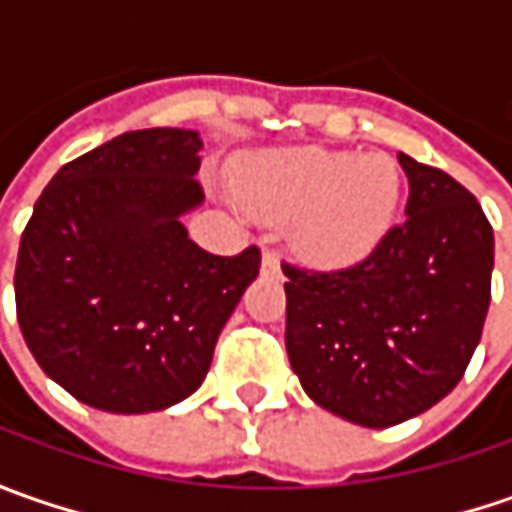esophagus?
I'll list each match as a JSON object with an SVG mask.
<instances>
[{
	"mask_svg": "<svg viewBox=\"0 0 512 512\" xmlns=\"http://www.w3.org/2000/svg\"><path fill=\"white\" fill-rule=\"evenodd\" d=\"M262 273H265V276L279 273V256H276L273 250H265V253H262Z\"/></svg>",
	"mask_w": 512,
	"mask_h": 512,
	"instance_id": "34e87169",
	"label": "esophagus"
}]
</instances>
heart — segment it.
Returning <instances> with one entry per match:
<instances>
[{
  "instance_id": "1",
  "label": "heart",
  "mask_w": 512,
  "mask_h": 512,
  "mask_svg": "<svg viewBox=\"0 0 512 512\" xmlns=\"http://www.w3.org/2000/svg\"><path fill=\"white\" fill-rule=\"evenodd\" d=\"M236 193L259 219H293V242L310 262L339 267L382 242L399 210L402 173L382 153L293 148L250 162Z\"/></svg>"
}]
</instances>
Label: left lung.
I'll return each instance as SVG.
<instances>
[{"mask_svg":"<svg viewBox=\"0 0 512 512\" xmlns=\"http://www.w3.org/2000/svg\"><path fill=\"white\" fill-rule=\"evenodd\" d=\"M407 219L356 265H282L285 344L305 393L362 427L430 410L459 384L490 307L493 227L444 170L399 153Z\"/></svg>","mask_w":512,"mask_h":512,"instance_id":"1","label":"left lung"}]
</instances>
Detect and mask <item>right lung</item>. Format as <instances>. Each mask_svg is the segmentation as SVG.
I'll use <instances>...</instances> for the list:
<instances>
[{"label":"right lung","mask_w":512,"mask_h":512,"mask_svg":"<svg viewBox=\"0 0 512 512\" xmlns=\"http://www.w3.org/2000/svg\"><path fill=\"white\" fill-rule=\"evenodd\" d=\"M196 130H130L68 162L36 199L13 273L33 359L73 399L150 413L205 382L262 253L187 239L202 205Z\"/></svg>","instance_id":"1"}]
</instances>
